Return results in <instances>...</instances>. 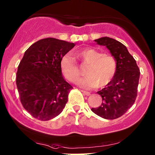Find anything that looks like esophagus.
Returning <instances> with one entry per match:
<instances>
[{"instance_id": "1", "label": "esophagus", "mask_w": 155, "mask_h": 155, "mask_svg": "<svg viewBox=\"0 0 155 155\" xmlns=\"http://www.w3.org/2000/svg\"><path fill=\"white\" fill-rule=\"evenodd\" d=\"M81 92L83 93V94L86 95H91V93L90 92H87V91H81Z\"/></svg>"}]
</instances>
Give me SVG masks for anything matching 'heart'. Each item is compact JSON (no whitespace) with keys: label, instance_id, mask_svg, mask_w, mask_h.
<instances>
[{"label":"heart","instance_id":"1","mask_svg":"<svg viewBox=\"0 0 155 155\" xmlns=\"http://www.w3.org/2000/svg\"><path fill=\"white\" fill-rule=\"evenodd\" d=\"M76 54L88 64L85 69L86 77L79 79L78 85L84 88L101 87L108 84L115 75L117 62L110 54H104L102 51L91 47L78 51ZM60 68L67 79L75 82L81 75L77 62L71 55L66 54L61 58Z\"/></svg>","mask_w":155,"mask_h":155}]
</instances>
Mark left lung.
Instances as JSON below:
<instances>
[{"label": "left lung", "instance_id": "left-lung-1", "mask_svg": "<svg viewBox=\"0 0 155 155\" xmlns=\"http://www.w3.org/2000/svg\"><path fill=\"white\" fill-rule=\"evenodd\" d=\"M94 41L105 46L115 57L117 70L112 81L97 92L102 97V104L91 110L101 118L115 119L125 114L136 100L140 72L136 60L120 41L107 37Z\"/></svg>", "mask_w": 155, "mask_h": 155}]
</instances>
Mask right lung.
Wrapping results in <instances>:
<instances>
[{"label":"right lung","mask_w":155,"mask_h":155,"mask_svg":"<svg viewBox=\"0 0 155 155\" xmlns=\"http://www.w3.org/2000/svg\"><path fill=\"white\" fill-rule=\"evenodd\" d=\"M74 45L46 38L25 51L16 72V85L23 106L35 118L52 119L65 107L72 87L63 78L60 60Z\"/></svg>","instance_id":"obj_1"}]
</instances>
